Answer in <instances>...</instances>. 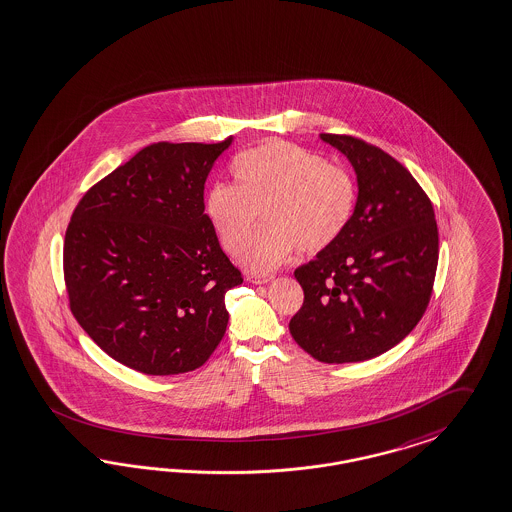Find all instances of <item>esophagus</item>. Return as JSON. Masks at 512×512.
<instances>
[{"label": "esophagus", "mask_w": 512, "mask_h": 512, "mask_svg": "<svg viewBox=\"0 0 512 512\" xmlns=\"http://www.w3.org/2000/svg\"><path fill=\"white\" fill-rule=\"evenodd\" d=\"M273 277L271 275H258V273H250L247 277L248 283L252 284H267Z\"/></svg>", "instance_id": "obj_1"}]
</instances>
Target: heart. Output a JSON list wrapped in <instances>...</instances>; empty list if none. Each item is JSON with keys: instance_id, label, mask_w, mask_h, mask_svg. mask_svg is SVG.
<instances>
[{"instance_id": "heart-1", "label": "heart", "mask_w": 512, "mask_h": 512, "mask_svg": "<svg viewBox=\"0 0 512 512\" xmlns=\"http://www.w3.org/2000/svg\"><path fill=\"white\" fill-rule=\"evenodd\" d=\"M231 172L235 184L210 186L205 214L220 245L229 254L241 250L239 260L250 271H273L286 264L296 248L321 252L334 245L351 222L355 182L319 153L269 140L239 153ZM258 209L265 214L266 228L247 241Z\"/></svg>"}]
</instances>
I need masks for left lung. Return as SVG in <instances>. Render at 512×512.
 I'll return each instance as SVG.
<instances>
[{
  "instance_id": "8db88e82",
  "label": "left lung",
  "mask_w": 512,
  "mask_h": 512,
  "mask_svg": "<svg viewBox=\"0 0 512 512\" xmlns=\"http://www.w3.org/2000/svg\"><path fill=\"white\" fill-rule=\"evenodd\" d=\"M357 174L359 195L340 239L294 271L303 305L292 338L326 364L374 359L404 340L431 300L435 210L397 159L345 134H321Z\"/></svg>"
}]
</instances>
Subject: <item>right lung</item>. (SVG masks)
<instances>
[{
	"instance_id": "add662e5",
	"label": "right lung",
	"mask_w": 512,
	"mask_h": 512,
	"mask_svg": "<svg viewBox=\"0 0 512 512\" xmlns=\"http://www.w3.org/2000/svg\"><path fill=\"white\" fill-rule=\"evenodd\" d=\"M218 144H152L79 201L64 239V281L81 328L148 376L203 366L228 328L226 292L243 283L205 214Z\"/></svg>"
}]
</instances>
